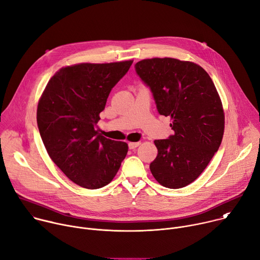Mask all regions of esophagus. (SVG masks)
I'll use <instances>...</instances> for the list:
<instances>
[{"label":"esophagus","instance_id":"obj_1","mask_svg":"<svg viewBox=\"0 0 260 260\" xmlns=\"http://www.w3.org/2000/svg\"><path fill=\"white\" fill-rule=\"evenodd\" d=\"M140 145H141V142H129V143H128L129 149H135V148L139 147Z\"/></svg>","mask_w":260,"mask_h":260}]
</instances>
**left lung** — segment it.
Here are the masks:
<instances>
[{
	"mask_svg": "<svg viewBox=\"0 0 260 260\" xmlns=\"http://www.w3.org/2000/svg\"><path fill=\"white\" fill-rule=\"evenodd\" d=\"M135 68L174 131L169 139L154 141L158 153L150 171L167 188L187 186L207 168L223 137L224 112L217 89L209 74L191 61L155 57Z\"/></svg>",
	"mask_w": 260,
	"mask_h": 260,
	"instance_id": "obj_1",
	"label": "left lung"
}]
</instances>
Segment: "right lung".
<instances>
[{"mask_svg":"<svg viewBox=\"0 0 260 260\" xmlns=\"http://www.w3.org/2000/svg\"><path fill=\"white\" fill-rule=\"evenodd\" d=\"M132 63L85 62L61 68L39 101L37 123L46 150L62 173L81 187L106 186L126 156L127 144L105 138L96 123L110 91Z\"/></svg>","mask_w":260,"mask_h":260,"instance_id":"obj_1","label":"right lung"}]
</instances>
